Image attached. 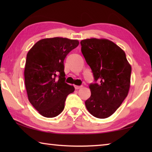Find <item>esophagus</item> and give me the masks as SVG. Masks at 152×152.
Returning <instances> with one entry per match:
<instances>
[{"instance_id": "34e87169", "label": "esophagus", "mask_w": 152, "mask_h": 152, "mask_svg": "<svg viewBox=\"0 0 152 152\" xmlns=\"http://www.w3.org/2000/svg\"><path fill=\"white\" fill-rule=\"evenodd\" d=\"M82 86H76V85H75L74 86V88H75V89L76 90H78V89H80L81 88H82Z\"/></svg>"}]
</instances>
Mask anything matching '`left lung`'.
Returning a JSON list of instances; mask_svg holds the SVG:
<instances>
[{
	"label": "left lung",
	"mask_w": 152,
	"mask_h": 152,
	"mask_svg": "<svg viewBox=\"0 0 152 152\" xmlns=\"http://www.w3.org/2000/svg\"><path fill=\"white\" fill-rule=\"evenodd\" d=\"M81 51L91 67L94 80L91 96L85 101L87 110L99 119L110 117L127 97L131 84L132 66L121 48L107 39H83Z\"/></svg>",
	"instance_id": "obj_1"
}]
</instances>
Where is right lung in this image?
Listing matches in <instances>:
<instances>
[{
  "instance_id": "1",
  "label": "right lung",
  "mask_w": 152,
  "mask_h": 152,
  "mask_svg": "<svg viewBox=\"0 0 152 152\" xmlns=\"http://www.w3.org/2000/svg\"><path fill=\"white\" fill-rule=\"evenodd\" d=\"M79 45L77 39H42L27 54L24 75L28 99L42 116L52 118L63 111L67 96L74 87L65 82L64 60ZM57 74H60L58 79Z\"/></svg>"
}]
</instances>
